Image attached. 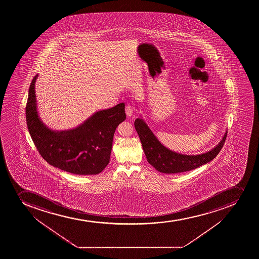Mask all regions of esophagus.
Returning <instances> with one entry per match:
<instances>
[{
	"label": "esophagus",
	"instance_id": "1",
	"mask_svg": "<svg viewBox=\"0 0 259 259\" xmlns=\"http://www.w3.org/2000/svg\"><path fill=\"white\" fill-rule=\"evenodd\" d=\"M125 111L128 117H130V116L134 115V108H133V106H131V105H126L125 108Z\"/></svg>",
	"mask_w": 259,
	"mask_h": 259
}]
</instances>
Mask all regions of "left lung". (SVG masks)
I'll use <instances>...</instances> for the list:
<instances>
[{
	"mask_svg": "<svg viewBox=\"0 0 259 259\" xmlns=\"http://www.w3.org/2000/svg\"><path fill=\"white\" fill-rule=\"evenodd\" d=\"M135 129L146 155L147 160L158 171L165 174H176L189 171L207 164L214 159L223 148L227 137V131L214 148L202 154L191 155L172 151L159 141L143 118H137Z\"/></svg>",
	"mask_w": 259,
	"mask_h": 259,
	"instance_id": "8db88e82",
	"label": "left lung"
}]
</instances>
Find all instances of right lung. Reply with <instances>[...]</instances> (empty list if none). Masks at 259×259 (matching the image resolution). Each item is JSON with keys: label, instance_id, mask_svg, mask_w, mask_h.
I'll list each match as a JSON object with an SVG mask.
<instances>
[{"label": "right lung", "instance_id": "add662e5", "mask_svg": "<svg viewBox=\"0 0 259 259\" xmlns=\"http://www.w3.org/2000/svg\"><path fill=\"white\" fill-rule=\"evenodd\" d=\"M33 77L28 90L26 120L28 132L41 156L52 166L75 175H97L110 162L113 137L125 120V104L94 113L74 128L57 131L38 115Z\"/></svg>", "mask_w": 259, "mask_h": 259}]
</instances>
